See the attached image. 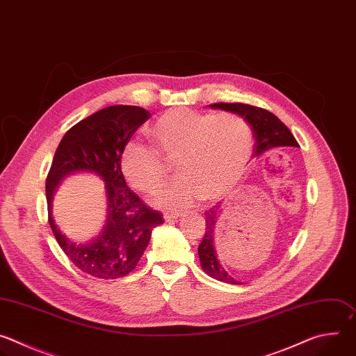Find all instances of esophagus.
Here are the masks:
<instances>
[{
    "label": "esophagus",
    "instance_id": "esophagus-1",
    "mask_svg": "<svg viewBox=\"0 0 356 356\" xmlns=\"http://www.w3.org/2000/svg\"><path fill=\"white\" fill-rule=\"evenodd\" d=\"M179 217H180V216L176 214V213H165V214H163V218H165V221H168V222L176 221Z\"/></svg>",
    "mask_w": 356,
    "mask_h": 356
}]
</instances>
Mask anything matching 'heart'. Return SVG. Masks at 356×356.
<instances>
[{"instance_id":"b5f03b06","label":"heart","mask_w":356,"mask_h":356,"mask_svg":"<svg viewBox=\"0 0 356 356\" xmlns=\"http://www.w3.org/2000/svg\"><path fill=\"white\" fill-rule=\"evenodd\" d=\"M154 149L128 142L121 172L129 186L145 194L158 193L168 180L163 161L176 163L180 177L156 197L168 210H183L200 197L214 201L225 195L243 175L253 152V132L236 114L173 108L146 129Z\"/></svg>"}]
</instances>
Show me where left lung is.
I'll list each match as a JSON object with an SVG mask.
<instances>
[{
	"label": "left lung",
	"instance_id": "obj_1",
	"mask_svg": "<svg viewBox=\"0 0 356 356\" xmlns=\"http://www.w3.org/2000/svg\"><path fill=\"white\" fill-rule=\"evenodd\" d=\"M211 108H220L224 111L235 113L243 117L248 124H250L253 136H255V143H253V156L265 155L268 150L276 146H298V142L290 132V129L272 113L268 110L253 107L242 103H216L211 104ZM210 209L206 213L207 231L202 236V241L198 245V257L200 265L209 276L231 283L238 284L225 269V266L220 262V258L214 248V234H216V222H217V211L218 207Z\"/></svg>",
	"mask_w": 356,
	"mask_h": 356
}]
</instances>
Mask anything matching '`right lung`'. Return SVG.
Returning a JSON list of instances; mask_svg holds the SVG:
<instances>
[{
    "instance_id": "1",
    "label": "right lung",
    "mask_w": 356,
    "mask_h": 356,
    "mask_svg": "<svg viewBox=\"0 0 356 356\" xmlns=\"http://www.w3.org/2000/svg\"><path fill=\"white\" fill-rule=\"evenodd\" d=\"M150 113L136 106H111L73 125L60 140L46 177L47 220L66 257L97 279H120L131 273L150 241L152 229L163 224L135 194L121 172V154ZM94 171L106 181L109 216L104 234L91 244L66 238L51 218V197L58 181L72 171Z\"/></svg>"
}]
</instances>
